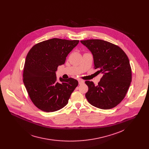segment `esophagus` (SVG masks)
<instances>
[{
    "instance_id": "esophagus-1",
    "label": "esophagus",
    "mask_w": 149,
    "mask_h": 149,
    "mask_svg": "<svg viewBox=\"0 0 149 149\" xmlns=\"http://www.w3.org/2000/svg\"><path fill=\"white\" fill-rule=\"evenodd\" d=\"M79 84H84V80H83L80 79V80H79Z\"/></svg>"
}]
</instances>
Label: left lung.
I'll use <instances>...</instances> for the list:
<instances>
[{
  "instance_id": "1",
  "label": "left lung",
  "mask_w": 149,
  "mask_h": 149,
  "mask_svg": "<svg viewBox=\"0 0 149 149\" xmlns=\"http://www.w3.org/2000/svg\"><path fill=\"white\" fill-rule=\"evenodd\" d=\"M91 52L94 68L103 74L98 85L86 81L88 91L85 97L93 106L108 109L118 105L125 98L132 80L127 56L118 46L101 40L80 41Z\"/></svg>"
}]
</instances>
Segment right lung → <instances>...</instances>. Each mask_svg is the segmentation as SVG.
<instances>
[{
	"label": "right lung",
	"mask_w": 149,
	"mask_h": 149,
	"mask_svg": "<svg viewBox=\"0 0 149 149\" xmlns=\"http://www.w3.org/2000/svg\"><path fill=\"white\" fill-rule=\"evenodd\" d=\"M79 40L52 38L37 43L29 52L23 81L33 104L43 111H58L65 106L78 85L73 78L57 80L56 72Z\"/></svg>",
	"instance_id": "add662e5"
}]
</instances>
